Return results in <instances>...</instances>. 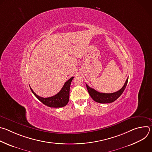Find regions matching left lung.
I'll return each mask as SVG.
<instances>
[{
    "instance_id": "left-lung-1",
    "label": "left lung",
    "mask_w": 152,
    "mask_h": 152,
    "mask_svg": "<svg viewBox=\"0 0 152 152\" xmlns=\"http://www.w3.org/2000/svg\"><path fill=\"white\" fill-rule=\"evenodd\" d=\"M128 82V78L126 79V82L124 83L123 87L117 92L113 93H102L97 91L94 89L90 87V86L86 84V88L90 94L91 98L96 102L100 103H112L115 101L123 93L124 90H125L126 85Z\"/></svg>"
}]
</instances>
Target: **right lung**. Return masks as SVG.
I'll return each instance as SVG.
<instances>
[{"label":"right lung","mask_w":152,"mask_h":152,"mask_svg":"<svg viewBox=\"0 0 152 152\" xmlns=\"http://www.w3.org/2000/svg\"><path fill=\"white\" fill-rule=\"evenodd\" d=\"M73 78L74 77H72L70 79H69L67 82H66V83H64L62 89L60 90V91L58 94L50 97L44 98V97L38 96V95L36 94L34 92L32 89L31 88V86H30V88L32 93L35 95V96L44 104L51 107H64L66 106L69 102V96H70V84Z\"/></svg>","instance_id":"add662e5"}]
</instances>
